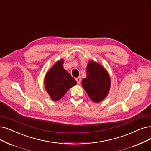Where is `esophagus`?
I'll return each instance as SVG.
<instances>
[{
	"label": "esophagus",
	"mask_w": 151,
	"mask_h": 151,
	"mask_svg": "<svg viewBox=\"0 0 151 151\" xmlns=\"http://www.w3.org/2000/svg\"><path fill=\"white\" fill-rule=\"evenodd\" d=\"M76 81H77V82L78 84H80L81 81V77H78L76 78Z\"/></svg>",
	"instance_id": "obj_1"
}]
</instances>
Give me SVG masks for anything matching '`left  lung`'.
Returning <instances> with one entry per match:
<instances>
[{
    "label": "left lung",
    "mask_w": 151,
    "mask_h": 151,
    "mask_svg": "<svg viewBox=\"0 0 151 151\" xmlns=\"http://www.w3.org/2000/svg\"><path fill=\"white\" fill-rule=\"evenodd\" d=\"M82 85L90 99L99 102L106 97L109 91L110 79L103 67L90 61L87 68V77L82 80Z\"/></svg>",
    "instance_id": "8db88e82"
}]
</instances>
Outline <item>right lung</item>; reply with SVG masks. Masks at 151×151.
<instances>
[{
    "mask_svg": "<svg viewBox=\"0 0 151 151\" xmlns=\"http://www.w3.org/2000/svg\"><path fill=\"white\" fill-rule=\"evenodd\" d=\"M63 61H59L47 72L45 79V87L51 98L55 101L61 99L76 81L63 68Z\"/></svg>",
    "mask_w": 151,
    "mask_h": 151,
    "instance_id": "1",
    "label": "right lung"
}]
</instances>
